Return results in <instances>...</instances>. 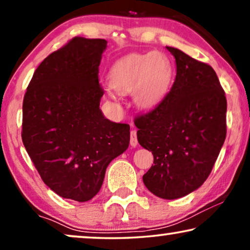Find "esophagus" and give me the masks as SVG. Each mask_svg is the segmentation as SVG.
<instances>
[{"label": "esophagus", "mask_w": 250, "mask_h": 250, "mask_svg": "<svg viewBox=\"0 0 250 250\" xmlns=\"http://www.w3.org/2000/svg\"><path fill=\"white\" fill-rule=\"evenodd\" d=\"M129 143H131V146H133V148H135V146H138V138H136L135 129L131 131V140H129Z\"/></svg>", "instance_id": "1"}]
</instances>
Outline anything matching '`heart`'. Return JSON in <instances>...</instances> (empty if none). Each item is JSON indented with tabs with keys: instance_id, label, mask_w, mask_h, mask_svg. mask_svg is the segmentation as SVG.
<instances>
[{
	"instance_id": "heart-1",
	"label": "heart",
	"mask_w": 250,
	"mask_h": 250,
	"mask_svg": "<svg viewBox=\"0 0 250 250\" xmlns=\"http://www.w3.org/2000/svg\"><path fill=\"white\" fill-rule=\"evenodd\" d=\"M172 75L169 61L163 53H132L116 61L109 71V81L117 93L132 92L133 101L139 108L150 109L168 93ZM108 95L114 98L111 93Z\"/></svg>"
}]
</instances>
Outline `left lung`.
<instances>
[{
  "label": "left lung",
  "instance_id": "left-lung-1",
  "mask_svg": "<svg viewBox=\"0 0 250 250\" xmlns=\"http://www.w3.org/2000/svg\"><path fill=\"white\" fill-rule=\"evenodd\" d=\"M176 77L164 100L135 118L138 141L153 155L150 192L177 199L203 186L227 136V98L215 70L175 47Z\"/></svg>",
  "mask_w": 250,
  "mask_h": 250
}]
</instances>
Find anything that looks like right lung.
<instances>
[{
  "instance_id": "1",
  "label": "right lung",
  "mask_w": 250,
  "mask_h": 250,
  "mask_svg": "<svg viewBox=\"0 0 250 250\" xmlns=\"http://www.w3.org/2000/svg\"><path fill=\"white\" fill-rule=\"evenodd\" d=\"M107 41L74 37L44 59L22 104V143L43 182L60 197L88 201L129 145V125L107 119L99 66Z\"/></svg>"
}]
</instances>
